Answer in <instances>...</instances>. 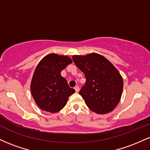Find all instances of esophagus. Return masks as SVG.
Returning a JSON list of instances; mask_svg holds the SVG:
<instances>
[{"instance_id": "34e87169", "label": "esophagus", "mask_w": 150, "mask_h": 150, "mask_svg": "<svg viewBox=\"0 0 150 150\" xmlns=\"http://www.w3.org/2000/svg\"><path fill=\"white\" fill-rule=\"evenodd\" d=\"M75 92H78L79 91H80V88H79V86L78 85L75 86Z\"/></svg>"}]
</instances>
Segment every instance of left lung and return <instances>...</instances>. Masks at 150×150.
<instances>
[{
  "instance_id": "8db88e82",
  "label": "left lung",
  "mask_w": 150,
  "mask_h": 150,
  "mask_svg": "<svg viewBox=\"0 0 150 150\" xmlns=\"http://www.w3.org/2000/svg\"><path fill=\"white\" fill-rule=\"evenodd\" d=\"M72 58L77 68L85 74V85L79 94L87 106L98 114L112 111L119 103L123 87V79L116 68L97 53Z\"/></svg>"
}]
</instances>
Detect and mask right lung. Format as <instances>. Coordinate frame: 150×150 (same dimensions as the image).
<instances>
[{
  "label": "right lung",
  "instance_id": "obj_1",
  "mask_svg": "<svg viewBox=\"0 0 150 150\" xmlns=\"http://www.w3.org/2000/svg\"><path fill=\"white\" fill-rule=\"evenodd\" d=\"M71 63L68 56L51 53L38 64L31 82V92L36 104L42 110L58 112L75 92L61 75L62 70Z\"/></svg>",
  "mask_w": 150,
  "mask_h": 150
}]
</instances>
